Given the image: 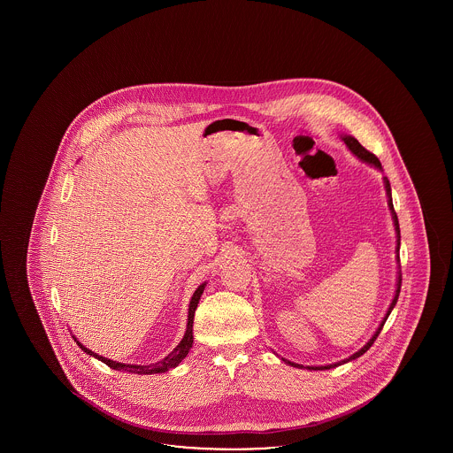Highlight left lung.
<instances>
[{"instance_id": "obj_1", "label": "left lung", "mask_w": 453, "mask_h": 453, "mask_svg": "<svg viewBox=\"0 0 453 453\" xmlns=\"http://www.w3.org/2000/svg\"><path fill=\"white\" fill-rule=\"evenodd\" d=\"M340 139L343 141L346 144V148L349 150V151L353 152L360 161H364L366 165H370V166H373V168H377V170H380L382 172V165H380V161H379V157L375 156V154H372L370 151H366L365 148L353 137V135H348V134H342L340 135ZM384 188H386V195H388V211H390V216H392V222H394V229H395V253H397V261H399V248H401V231H399V220H397V216H395V212H394V205H392V192H390V183H388V176H384ZM401 265L397 266V281H395V292H394V299L390 302V305H388V312H386V316H384V319L380 321L379 324V327L375 329V333L372 334V338L366 342L365 345L362 346L357 353H353L351 357H348L345 360H342V362H336V364H329V365H321V366H303L299 365V364H294V362H288V360H285V358H281L285 364H288V365L297 366V368H307V370H329V368H334V366L343 365V364H348V362H351V360H355V358H358V357H362L364 353H365L366 349L370 348V346L373 345V342L377 340V336H379V333L382 331V327H384V324L388 321V314L392 312V309H394V305L397 303V299H399V292H401Z\"/></svg>"}]
</instances>
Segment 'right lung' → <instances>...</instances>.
I'll return each instance as SVG.
<instances>
[{
    "label": "right lung",
    "instance_id": "obj_1",
    "mask_svg": "<svg viewBox=\"0 0 453 453\" xmlns=\"http://www.w3.org/2000/svg\"><path fill=\"white\" fill-rule=\"evenodd\" d=\"M205 285H207V281H203L202 285H198V288L195 290L194 296H192V301H190V305H188V321H187V331H185V334H183V338H181V342L178 343V346L173 349L172 353L168 355V357H165L161 362H156V364H151V365H130V364H120V362H113V360H110V358H105V357H102V355H98V353H95V351H91L89 348L83 345V343H80L74 336V342L78 343V346L89 355V357H95L96 360H100V362H104L105 365L110 366V368H113V370H120V372H130V373H137V375H152V373H165V372H168V370H172L174 366L180 365L181 364V360L188 355V351H190V348L194 345V318H195V311H196V305H198V301H200V297H202V294H203V290H205Z\"/></svg>",
    "mask_w": 453,
    "mask_h": 453
}]
</instances>
